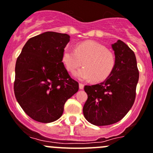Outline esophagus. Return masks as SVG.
<instances>
[{
  "label": "esophagus",
  "instance_id": "obj_1",
  "mask_svg": "<svg viewBox=\"0 0 153 153\" xmlns=\"http://www.w3.org/2000/svg\"><path fill=\"white\" fill-rule=\"evenodd\" d=\"M79 88H80V90H83V89H84V84H81V83H80V84H79Z\"/></svg>",
  "mask_w": 153,
  "mask_h": 153
}]
</instances>
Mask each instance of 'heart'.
Returning <instances> with one entry per match:
<instances>
[{
    "mask_svg": "<svg viewBox=\"0 0 153 153\" xmlns=\"http://www.w3.org/2000/svg\"><path fill=\"white\" fill-rule=\"evenodd\" d=\"M62 60L66 69L73 72L77 68L84 67L75 72V76L81 81L100 82L111 74L115 66V57L101 44L87 41L77 45L75 49L66 46L62 54Z\"/></svg>",
    "mask_w": 153,
    "mask_h": 153,
    "instance_id": "1",
    "label": "heart"
}]
</instances>
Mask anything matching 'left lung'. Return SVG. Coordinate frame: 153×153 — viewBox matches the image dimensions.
<instances>
[{
  "label": "left lung",
  "mask_w": 153,
  "mask_h": 153,
  "mask_svg": "<svg viewBox=\"0 0 153 153\" xmlns=\"http://www.w3.org/2000/svg\"><path fill=\"white\" fill-rule=\"evenodd\" d=\"M115 66L106 80L84 86L88 98L83 108L84 117L98 126H109L123 119L136 97L139 71L134 51L123 41L113 44Z\"/></svg>",
  "instance_id": "1"
}]
</instances>
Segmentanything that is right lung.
I'll list each match as a JSON object with an SVG mask.
<instances>
[{"label":"right lung","mask_w":153,"mask_h":153,"mask_svg":"<svg viewBox=\"0 0 153 153\" xmlns=\"http://www.w3.org/2000/svg\"><path fill=\"white\" fill-rule=\"evenodd\" d=\"M69 36L45 32L28 39L16 63L14 93L23 111L39 123L62 116L66 101L78 91L62 62Z\"/></svg>","instance_id":"1"}]
</instances>
